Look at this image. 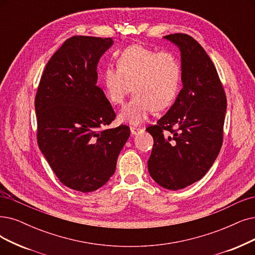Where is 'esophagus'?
I'll return each instance as SVG.
<instances>
[{"label":"esophagus","instance_id":"34e87169","mask_svg":"<svg viewBox=\"0 0 255 255\" xmlns=\"http://www.w3.org/2000/svg\"><path fill=\"white\" fill-rule=\"evenodd\" d=\"M141 130H142V128H137V127H130V133L133 134V135H137V134H139Z\"/></svg>","mask_w":255,"mask_h":255}]
</instances>
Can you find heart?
I'll return each mask as SVG.
<instances>
[{
    "label": "heart",
    "instance_id": "obj_1",
    "mask_svg": "<svg viewBox=\"0 0 255 255\" xmlns=\"http://www.w3.org/2000/svg\"><path fill=\"white\" fill-rule=\"evenodd\" d=\"M116 64L117 69L107 67L101 74L107 99L119 106L130 90L135 94L119 113L120 122L139 125L154 110H165L175 101L182 79L181 62L175 52H157L135 44L122 51Z\"/></svg>",
    "mask_w": 255,
    "mask_h": 255
}]
</instances>
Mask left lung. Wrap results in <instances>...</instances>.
<instances>
[{
    "label": "left lung",
    "mask_w": 255,
    "mask_h": 255,
    "mask_svg": "<svg viewBox=\"0 0 255 255\" xmlns=\"http://www.w3.org/2000/svg\"><path fill=\"white\" fill-rule=\"evenodd\" d=\"M164 38L180 49L183 88L167 113L146 128L154 138L147 167L160 186L178 190L204 177L217 159L227 99L215 65L195 38Z\"/></svg>",
    "instance_id": "8db88e82"
}]
</instances>
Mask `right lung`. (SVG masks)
<instances>
[{
  "label": "right lung",
  "mask_w": 255,
  "mask_h": 255,
  "mask_svg": "<svg viewBox=\"0 0 255 255\" xmlns=\"http://www.w3.org/2000/svg\"><path fill=\"white\" fill-rule=\"evenodd\" d=\"M111 37L68 38L49 59L35 95L37 143L63 184L81 192L104 186L114 175L129 128H104L116 117L96 86L100 57Z\"/></svg>",
  "instance_id": "obj_1"
}]
</instances>
